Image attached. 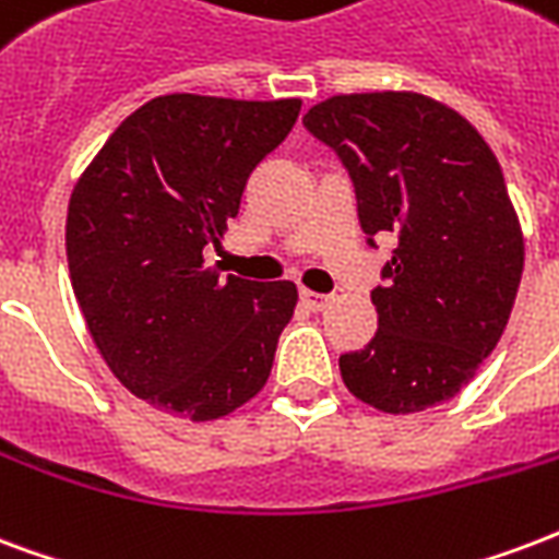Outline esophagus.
I'll list each match as a JSON object with an SVG mask.
<instances>
[{"label":"esophagus","mask_w":559,"mask_h":559,"mask_svg":"<svg viewBox=\"0 0 559 559\" xmlns=\"http://www.w3.org/2000/svg\"><path fill=\"white\" fill-rule=\"evenodd\" d=\"M300 300H304L306 309H312V312H324L326 306L333 304V297H330V295H321V292H309V288H304V292H300Z\"/></svg>","instance_id":"esophagus-1"}]
</instances>
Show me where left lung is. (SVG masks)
Here are the masks:
<instances>
[{
  "label": "left lung",
  "mask_w": 559,
  "mask_h": 559,
  "mask_svg": "<svg viewBox=\"0 0 559 559\" xmlns=\"http://www.w3.org/2000/svg\"><path fill=\"white\" fill-rule=\"evenodd\" d=\"M350 170L359 224L394 235L377 333L338 359L347 392L389 415L451 401L503 335L524 235L498 158L451 105L415 91L338 94L304 117Z\"/></svg>",
  "instance_id": "8db88e82"
}]
</instances>
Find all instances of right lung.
I'll return each mask as SVG.
<instances>
[{"instance_id":"1","label":"right lung","mask_w":559,"mask_h":559,"mask_svg":"<svg viewBox=\"0 0 559 559\" xmlns=\"http://www.w3.org/2000/svg\"><path fill=\"white\" fill-rule=\"evenodd\" d=\"M297 115V96H155L75 179L73 295L111 374L146 404L215 421L267 383L297 285L224 280L203 247L224 238L253 167Z\"/></svg>"}]
</instances>
